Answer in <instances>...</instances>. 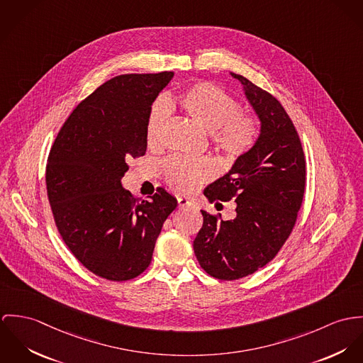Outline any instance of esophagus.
Segmentation results:
<instances>
[{
    "instance_id": "obj_1",
    "label": "esophagus",
    "mask_w": 363,
    "mask_h": 363,
    "mask_svg": "<svg viewBox=\"0 0 363 363\" xmlns=\"http://www.w3.org/2000/svg\"><path fill=\"white\" fill-rule=\"evenodd\" d=\"M178 207L179 208H195V201H189L186 198H178Z\"/></svg>"
}]
</instances>
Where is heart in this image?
Wrapping results in <instances>:
<instances>
[{
  "instance_id": "obj_1",
  "label": "heart",
  "mask_w": 363,
  "mask_h": 363,
  "mask_svg": "<svg viewBox=\"0 0 363 363\" xmlns=\"http://www.w3.org/2000/svg\"><path fill=\"white\" fill-rule=\"evenodd\" d=\"M181 110L211 133V142L230 162L246 156L257 142L259 121L252 116H242V106L221 87L201 82L178 97ZM169 101L153 104L145 126L146 142L156 146L162 139ZM164 178L171 188L181 194H195L214 178L217 165L208 157L191 160L182 156H171L162 164Z\"/></svg>"
}]
</instances>
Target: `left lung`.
<instances>
[{"mask_svg": "<svg viewBox=\"0 0 363 363\" xmlns=\"http://www.w3.org/2000/svg\"><path fill=\"white\" fill-rule=\"evenodd\" d=\"M231 77L241 82L260 133L253 149L203 192L217 210L234 199L237 217L225 221L201 210L203 227L194 241L201 269L225 281L273 260L295 225L306 184L301 139L280 101L242 75Z\"/></svg>", "mask_w": 363, "mask_h": 363, "instance_id": "left-lung-1", "label": "left lung"}]
</instances>
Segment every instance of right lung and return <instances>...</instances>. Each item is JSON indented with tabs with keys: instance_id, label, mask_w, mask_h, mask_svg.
Wrapping results in <instances>:
<instances>
[{
	"instance_id": "1",
	"label": "right lung",
	"mask_w": 363,
	"mask_h": 363,
	"mask_svg": "<svg viewBox=\"0 0 363 363\" xmlns=\"http://www.w3.org/2000/svg\"><path fill=\"white\" fill-rule=\"evenodd\" d=\"M174 72L120 75L81 101L60 129L47 167V196L60 235L96 276L126 281L150 264L177 199L157 188L152 201L122 188L130 159L146 153L152 104Z\"/></svg>"
}]
</instances>
